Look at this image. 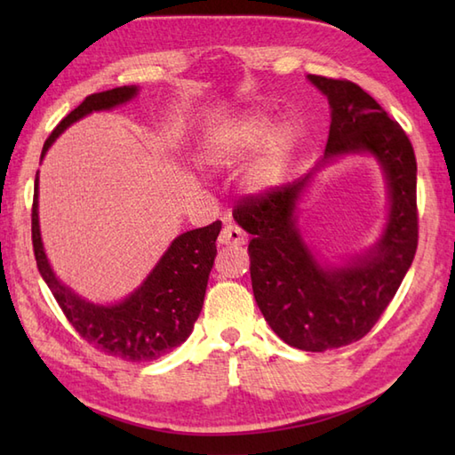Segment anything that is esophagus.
<instances>
[{"instance_id":"esophagus-1","label":"esophagus","mask_w":455,"mask_h":455,"mask_svg":"<svg viewBox=\"0 0 455 455\" xmlns=\"http://www.w3.org/2000/svg\"><path fill=\"white\" fill-rule=\"evenodd\" d=\"M246 240H248L246 233L236 225H227L219 235V244H225V246H243L246 244Z\"/></svg>"}]
</instances>
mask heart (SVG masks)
Returning a JSON list of instances; mask_svg holds the SVG:
<instances>
[{
	"label": "heart",
	"instance_id": "1",
	"mask_svg": "<svg viewBox=\"0 0 455 455\" xmlns=\"http://www.w3.org/2000/svg\"><path fill=\"white\" fill-rule=\"evenodd\" d=\"M295 144L297 131L291 123L274 127L269 115L250 111L212 134L205 144V158L215 166H230L252 158L262 148L250 166L248 186L254 191H267L282 183Z\"/></svg>",
	"mask_w": 455,
	"mask_h": 455
}]
</instances>
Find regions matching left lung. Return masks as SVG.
<instances>
[{
	"instance_id": "1",
	"label": "left lung",
	"mask_w": 455,
	"mask_h": 455,
	"mask_svg": "<svg viewBox=\"0 0 455 455\" xmlns=\"http://www.w3.org/2000/svg\"><path fill=\"white\" fill-rule=\"evenodd\" d=\"M331 105L324 158L305 178L243 199L236 222L248 244L256 303L289 346L324 352L357 342L379 321L407 275L419 244L417 158L397 121L360 85L307 76ZM370 153L388 186L390 212L382 238L342 265L321 263L296 227V203L314 173L336 157Z\"/></svg>"
}]
</instances>
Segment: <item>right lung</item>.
Returning a JSON list of instances; mask_svg holds the SVG:
<instances>
[{
  "instance_id": "right-lung-1",
  "label": "right lung",
  "mask_w": 455,
  "mask_h": 455,
  "mask_svg": "<svg viewBox=\"0 0 455 455\" xmlns=\"http://www.w3.org/2000/svg\"><path fill=\"white\" fill-rule=\"evenodd\" d=\"M137 93V85H123L88 95L58 123L44 142L41 158L70 124L93 111L119 108ZM31 230L38 272L76 332L100 352L124 362H152L188 340L203 308L209 274L217 256L215 243L220 233V220L173 238L147 279L129 297L111 305L92 303L80 297L56 277L48 264L38 227V173L35 178Z\"/></svg>"
}]
</instances>
